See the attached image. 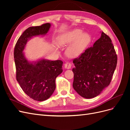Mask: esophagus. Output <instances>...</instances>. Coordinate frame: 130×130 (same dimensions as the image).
<instances>
[{
    "instance_id": "obj_1",
    "label": "esophagus",
    "mask_w": 130,
    "mask_h": 130,
    "mask_svg": "<svg viewBox=\"0 0 130 130\" xmlns=\"http://www.w3.org/2000/svg\"><path fill=\"white\" fill-rule=\"evenodd\" d=\"M64 67H65V68L67 69H70L72 67V64L69 62H67L64 64Z\"/></svg>"
}]
</instances>
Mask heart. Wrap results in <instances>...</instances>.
<instances>
[{
	"label": "heart",
	"instance_id": "obj_1",
	"mask_svg": "<svg viewBox=\"0 0 130 130\" xmlns=\"http://www.w3.org/2000/svg\"><path fill=\"white\" fill-rule=\"evenodd\" d=\"M91 42V36L88 33H84L80 29H75L62 35L59 37L57 44L59 46L70 45L66 49V53L70 57H75L83 53ZM53 49L58 52V46L54 43Z\"/></svg>",
	"mask_w": 130,
	"mask_h": 130
}]
</instances>
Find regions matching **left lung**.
I'll use <instances>...</instances> for the list:
<instances>
[{"instance_id":"8db88e82","label":"left lung","mask_w":130,"mask_h":130,"mask_svg":"<svg viewBox=\"0 0 130 130\" xmlns=\"http://www.w3.org/2000/svg\"><path fill=\"white\" fill-rule=\"evenodd\" d=\"M93 46L75 58L73 68L74 90L82 97H95L109 85L117 63L111 39L104 32Z\"/></svg>"}]
</instances>
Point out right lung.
I'll return each instance as SVG.
<instances>
[{"label": "right lung", "instance_id": "obj_1", "mask_svg": "<svg viewBox=\"0 0 130 130\" xmlns=\"http://www.w3.org/2000/svg\"><path fill=\"white\" fill-rule=\"evenodd\" d=\"M50 23L27 28L20 36L14 49L16 79L23 91L31 99L38 101L46 100L56 88V78L62 72L63 62L44 58L29 61L23 53L27 41L34 36L45 35Z\"/></svg>", "mask_w": 130, "mask_h": 130}]
</instances>
